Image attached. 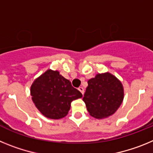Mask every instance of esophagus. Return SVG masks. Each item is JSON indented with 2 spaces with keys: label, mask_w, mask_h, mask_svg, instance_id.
Returning a JSON list of instances; mask_svg holds the SVG:
<instances>
[{
  "label": "esophagus",
  "mask_w": 153,
  "mask_h": 153,
  "mask_svg": "<svg viewBox=\"0 0 153 153\" xmlns=\"http://www.w3.org/2000/svg\"><path fill=\"white\" fill-rule=\"evenodd\" d=\"M78 90H79V91L81 92V93L83 95V93H84V89H83V87H82V86H79V88H78Z\"/></svg>",
  "instance_id": "esophagus-1"
}]
</instances>
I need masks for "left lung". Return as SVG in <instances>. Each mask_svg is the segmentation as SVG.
Here are the masks:
<instances>
[{"label": "left lung", "instance_id": "obj_1", "mask_svg": "<svg viewBox=\"0 0 153 153\" xmlns=\"http://www.w3.org/2000/svg\"><path fill=\"white\" fill-rule=\"evenodd\" d=\"M83 100L90 116L102 119L112 116L122 104L123 86L109 73L99 74L89 79Z\"/></svg>", "mask_w": 153, "mask_h": 153}]
</instances>
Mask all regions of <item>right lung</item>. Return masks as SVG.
I'll use <instances>...</instances> for the list:
<instances>
[{"instance_id": "add662e5", "label": "right lung", "mask_w": 153, "mask_h": 153, "mask_svg": "<svg viewBox=\"0 0 153 153\" xmlns=\"http://www.w3.org/2000/svg\"><path fill=\"white\" fill-rule=\"evenodd\" d=\"M32 100L44 117L59 120L66 117L73 100L83 97L70 80L58 71L48 70L30 86Z\"/></svg>"}]
</instances>
